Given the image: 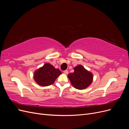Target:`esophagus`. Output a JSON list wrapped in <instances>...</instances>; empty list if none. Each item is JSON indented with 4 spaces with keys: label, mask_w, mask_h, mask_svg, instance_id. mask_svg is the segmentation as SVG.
Listing matches in <instances>:
<instances>
[{
    "label": "esophagus",
    "mask_w": 129,
    "mask_h": 129,
    "mask_svg": "<svg viewBox=\"0 0 129 129\" xmlns=\"http://www.w3.org/2000/svg\"><path fill=\"white\" fill-rule=\"evenodd\" d=\"M63 73L65 74H68V71H67V70H65V71H63Z\"/></svg>",
    "instance_id": "obj_1"
}]
</instances>
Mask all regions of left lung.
<instances>
[{"instance_id":"8db88e82","label":"left lung","mask_w":129,"mask_h":129,"mask_svg":"<svg viewBox=\"0 0 129 129\" xmlns=\"http://www.w3.org/2000/svg\"><path fill=\"white\" fill-rule=\"evenodd\" d=\"M74 69V72L69 74L68 75L73 87L80 90L89 87L92 81V73L87 71L81 65L76 66Z\"/></svg>"}]
</instances>
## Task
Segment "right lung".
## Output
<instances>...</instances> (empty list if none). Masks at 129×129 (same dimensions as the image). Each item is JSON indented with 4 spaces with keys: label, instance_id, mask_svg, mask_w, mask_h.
<instances>
[{
    "label": "right lung",
    "instance_id": "add662e5",
    "mask_svg": "<svg viewBox=\"0 0 129 129\" xmlns=\"http://www.w3.org/2000/svg\"><path fill=\"white\" fill-rule=\"evenodd\" d=\"M60 74L61 72L59 69H55L49 63H46L35 72L34 79L41 86H48L54 83Z\"/></svg>",
    "mask_w": 129,
    "mask_h": 129
}]
</instances>
